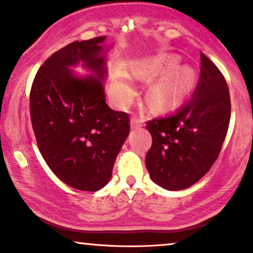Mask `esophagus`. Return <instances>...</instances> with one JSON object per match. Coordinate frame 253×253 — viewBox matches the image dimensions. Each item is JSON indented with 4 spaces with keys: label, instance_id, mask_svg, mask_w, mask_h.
Returning <instances> with one entry per match:
<instances>
[{
    "label": "esophagus",
    "instance_id": "1",
    "mask_svg": "<svg viewBox=\"0 0 253 253\" xmlns=\"http://www.w3.org/2000/svg\"><path fill=\"white\" fill-rule=\"evenodd\" d=\"M143 126V120L142 119H138V118H131L130 119V128L131 129H137V128H140Z\"/></svg>",
    "mask_w": 253,
    "mask_h": 253
}]
</instances>
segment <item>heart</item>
I'll use <instances>...</instances> for the list:
<instances>
[{
    "label": "heart",
    "instance_id": "obj_1",
    "mask_svg": "<svg viewBox=\"0 0 253 253\" xmlns=\"http://www.w3.org/2000/svg\"><path fill=\"white\" fill-rule=\"evenodd\" d=\"M179 62L175 57L155 58L136 64L131 71L135 79L148 80L164 74L149 87L147 101L154 108L170 109L180 105L193 91L196 84V73L190 67L178 69ZM134 90L126 80H117L112 84V95L117 104L126 106L133 97Z\"/></svg>",
    "mask_w": 253,
    "mask_h": 253
}]
</instances>
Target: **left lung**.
<instances>
[{"mask_svg":"<svg viewBox=\"0 0 253 253\" xmlns=\"http://www.w3.org/2000/svg\"><path fill=\"white\" fill-rule=\"evenodd\" d=\"M229 120L225 78L201 52V74L193 96L176 111L148 122L152 145L145 165L151 180L172 191L196 183L218 158Z\"/></svg>","mask_w":253,"mask_h":253,"instance_id":"obj_1","label":"left lung"}]
</instances>
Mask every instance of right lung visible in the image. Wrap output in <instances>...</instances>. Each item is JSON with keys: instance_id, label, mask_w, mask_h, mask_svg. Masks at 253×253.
I'll list each match as a JSON object with an SVG mask.
<instances>
[{"instance_id": "1", "label": "right lung", "mask_w": 253, "mask_h": 253, "mask_svg": "<svg viewBox=\"0 0 253 253\" xmlns=\"http://www.w3.org/2000/svg\"><path fill=\"white\" fill-rule=\"evenodd\" d=\"M105 40L76 41L52 54L39 69L30 95L32 126L42 157L59 180L83 191L106 186L129 134L127 113L105 103ZM79 65L88 76L73 72Z\"/></svg>"}]
</instances>
